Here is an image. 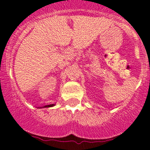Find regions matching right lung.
Wrapping results in <instances>:
<instances>
[{"label":"right lung","mask_w":150,"mask_h":150,"mask_svg":"<svg viewBox=\"0 0 150 150\" xmlns=\"http://www.w3.org/2000/svg\"><path fill=\"white\" fill-rule=\"evenodd\" d=\"M53 106H55V104H48V105H45V106H43V107H40V108H42V107H53ZM38 108H39V107H38Z\"/></svg>","instance_id":"add662e5"}]
</instances>
